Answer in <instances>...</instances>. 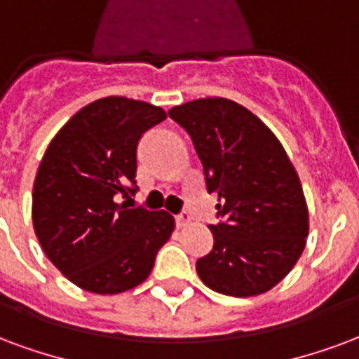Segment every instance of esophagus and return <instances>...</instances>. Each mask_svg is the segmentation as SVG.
<instances>
[{
    "label": "esophagus",
    "mask_w": 359,
    "mask_h": 359,
    "mask_svg": "<svg viewBox=\"0 0 359 359\" xmlns=\"http://www.w3.org/2000/svg\"><path fill=\"white\" fill-rule=\"evenodd\" d=\"M190 220H192V217H190V213H187V211H182V213L175 217V222H177V226L179 228L188 226V224H190Z\"/></svg>",
    "instance_id": "1"
}]
</instances>
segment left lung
Masks as SVG:
<instances>
[{"instance_id":"left-lung-1","label":"left lung","mask_w":359,"mask_h":359,"mask_svg":"<svg viewBox=\"0 0 359 359\" xmlns=\"http://www.w3.org/2000/svg\"><path fill=\"white\" fill-rule=\"evenodd\" d=\"M184 127L217 194L213 249L196 262L207 287L255 297L278 285L304 251L308 207L301 180L276 135L228 98H198L169 110Z\"/></svg>"}]
</instances>
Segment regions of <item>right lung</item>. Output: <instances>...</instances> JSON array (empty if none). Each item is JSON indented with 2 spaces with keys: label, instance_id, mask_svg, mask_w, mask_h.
Here are the masks:
<instances>
[{
  "label": "right lung",
  "instance_id": "obj_1",
  "mask_svg": "<svg viewBox=\"0 0 359 359\" xmlns=\"http://www.w3.org/2000/svg\"><path fill=\"white\" fill-rule=\"evenodd\" d=\"M159 106L126 97L98 98L74 114L39 163L32 220L47 259L97 294L123 293L150 276L175 219L127 209L137 192V144L165 119Z\"/></svg>",
  "mask_w": 359,
  "mask_h": 359
}]
</instances>
